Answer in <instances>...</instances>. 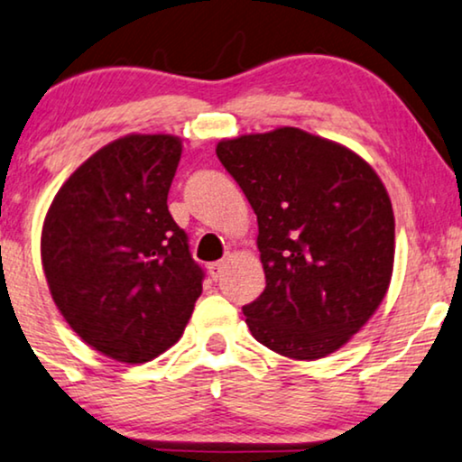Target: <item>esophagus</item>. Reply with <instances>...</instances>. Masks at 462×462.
Returning <instances> with one entry per match:
<instances>
[{"label": "esophagus", "mask_w": 462, "mask_h": 462, "mask_svg": "<svg viewBox=\"0 0 462 462\" xmlns=\"http://www.w3.org/2000/svg\"><path fill=\"white\" fill-rule=\"evenodd\" d=\"M224 266H226V262H215V263H211V266H208V274H211L213 281L219 279V274H221V270H224Z\"/></svg>", "instance_id": "34e87169"}]
</instances>
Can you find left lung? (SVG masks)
<instances>
[{
  "label": "left lung",
  "mask_w": 462,
  "mask_h": 462,
  "mask_svg": "<svg viewBox=\"0 0 462 462\" xmlns=\"http://www.w3.org/2000/svg\"><path fill=\"white\" fill-rule=\"evenodd\" d=\"M257 215L266 289L243 306L251 334L289 359L344 346L384 300L395 217L384 183L348 147L293 126L217 143Z\"/></svg>",
  "instance_id": "obj_1"
}]
</instances>
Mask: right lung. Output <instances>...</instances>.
I'll return each mask as SVG.
<instances>
[{
  "label": "right lung",
  "mask_w": 462,
  "mask_h": 462,
  "mask_svg": "<svg viewBox=\"0 0 462 462\" xmlns=\"http://www.w3.org/2000/svg\"><path fill=\"white\" fill-rule=\"evenodd\" d=\"M181 158L173 134L101 147L54 196L42 266L69 328L98 353L145 364L180 340L205 273L167 196Z\"/></svg>",
  "instance_id": "obj_1"
}]
</instances>
